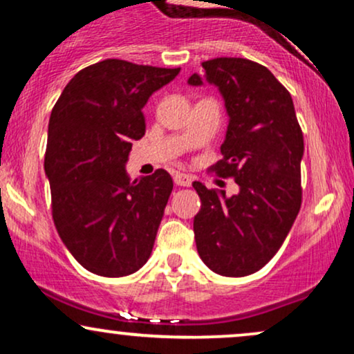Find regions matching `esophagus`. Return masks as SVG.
Wrapping results in <instances>:
<instances>
[{
    "mask_svg": "<svg viewBox=\"0 0 354 354\" xmlns=\"http://www.w3.org/2000/svg\"><path fill=\"white\" fill-rule=\"evenodd\" d=\"M173 180H174V185L178 186H191V183H193V178L185 173H176L173 176Z\"/></svg>",
    "mask_w": 354,
    "mask_h": 354,
    "instance_id": "esophagus-1",
    "label": "esophagus"
}]
</instances>
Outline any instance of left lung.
<instances>
[{"label":"left lung","mask_w":354,"mask_h":354,"mask_svg":"<svg viewBox=\"0 0 354 354\" xmlns=\"http://www.w3.org/2000/svg\"><path fill=\"white\" fill-rule=\"evenodd\" d=\"M205 75L189 76L214 84L230 116L223 158L211 166L234 178L238 194L193 183L201 200L193 230L198 254L221 276L253 274L278 253L301 208L303 133L290 91L263 64L245 58L201 63Z\"/></svg>","instance_id":"obj_1"}]
</instances>
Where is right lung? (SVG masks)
<instances>
[{
	"label": "right lung",
	"mask_w": 354,
	"mask_h": 354,
	"mask_svg": "<svg viewBox=\"0 0 354 354\" xmlns=\"http://www.w3.org/2000/svg\"><path fill=\"white\" fill-rule=\"evenodd\" d=\"M178 73L104 59L76 73L53 108L44 156L53 221L91 273L128 276L151 254L173 180L156 169L129 181L124 165L145 136V104Z\"/></svg>",
	"instance_id": "add662e5"
}]
</instances>
